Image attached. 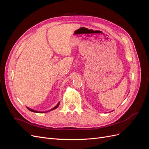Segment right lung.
Listing matches in <instances>:
<instances>
[{
  "instance_id": "add662e5",
  "label": "right lung",
  "mask_w": 149,
  "mask_h": 149,
  "mask_svg": "<svg viewBox=\"0 0 149 149\" xmlns=\"http://www.w3.org/2000/svg\"><path fill=\"white\" fill-rule=\"evenodd\" d=\"M59 105H60V102L57 104L56 106H55L53 108H52V109L49 110V111H35V110H33V109H31V108H29V107H26V108H27V109H28L29 111H31V112H37V113H43V112H49V111H50L55 109H56V108H57L58 106H59Z\"/></svg>"
}]
</instances>
